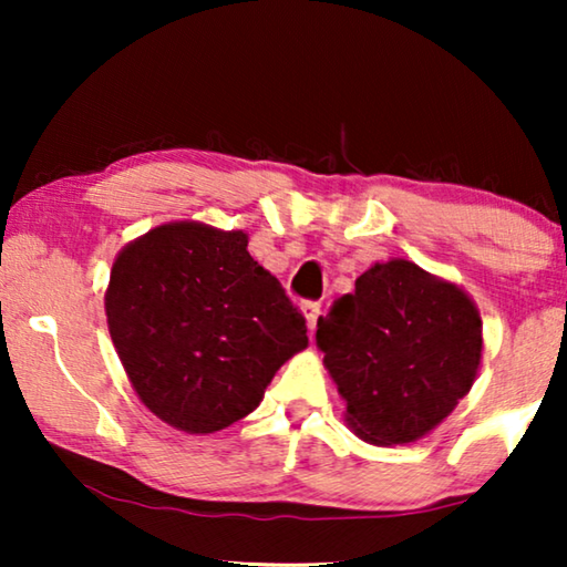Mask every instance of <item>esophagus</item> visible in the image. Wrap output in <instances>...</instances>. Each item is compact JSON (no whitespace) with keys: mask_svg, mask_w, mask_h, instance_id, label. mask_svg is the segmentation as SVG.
Returning a JSON list of instances; mask_svg holds the SVG:
<instances>
[{"mask_svg":"<svg viewBox=\"0 0 567 567\" xmlns=\"http://www.w3.org/2000/svg\"><path fill=\"white\" fill-rule=\"evenodd\" d=\"M301 312H305V317H307L309 330L315 332L317 320H320V315H322V305L320 301H305V305H301Z\"/></svg>","mask_w":567,"mask_h":567,"instance_id":"1","label":"esophagus"}]
</instances>
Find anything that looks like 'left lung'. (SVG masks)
Segmentation results:
<instances>
[{
    "label": "left lung",
    "instance_id": "1",
    "mask_svg": "<svg viewBox=\"0 0 567 567\" xmlns=\"http://www.w3.org/2000/svg\"><path fill=\"white\" fill-rule=\"evenodd\" d=\"M346 421L371 444H410L452 413L477 377L472 299L408 260L377 262L317 322Z\"/></svg>",
    "mask_w": 567,
    "mask_h": 567
}]
</instances>
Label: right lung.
<instances>
[{"instance_id": "right-lung-1", "label": "right lung", "mask_w": 567, "mask_h": 567, "mask_svg": "<svg viewBox=\"0 0 567 567\" xmlns=\"http://www.w3.org/2000/svg\"><path fill=\"white\" fill-rule=\"evenodd\" d=\"M118 359L146 408L214 433L260 405L307 346V320L247 252L245 231L165 224L123 247L105 293Z\"/></svg>"}]
</instances>
